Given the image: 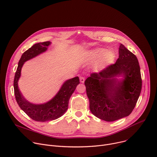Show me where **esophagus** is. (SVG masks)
<instances>
[{"mask_svg": "<svg viewBox=\"0 0 157 157\" xmlns=\"http://www.w3.org/2000/svg\"><path fill=\"white\" fill-rule=\"evenodd\" d=\"M79 79H80V82H81L83 83V82H84V80H85V78H84V77L81 76V77L79 78Z\"/></svg>", "mask_w": 157, "mask_h": 157, "instance_id": "1", "label": "esophagus"}]
</instances>
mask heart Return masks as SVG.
Listing matches in <instances>:
<instances>
[{
  "label": "heart",
  "mask_w": 157,
  "mask_h": 157,
  "mask_svg": "<svg viewBox=\"0 0 157 157\" xmlns=\"http://www.w3.org/2000/svg\"><path fill=\"white\" fill-rule=\"evenodd\" d=\"M102 56L103 61H109L111 59V54L109 52H106V50L103 48H98L91 49L88 51L87 57L90 60H96Z\"/></svg>",
  "instance_id": "1"
}]
</instances>
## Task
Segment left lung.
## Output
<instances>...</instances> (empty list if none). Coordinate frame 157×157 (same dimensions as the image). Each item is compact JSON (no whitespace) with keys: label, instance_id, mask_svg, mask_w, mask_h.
I'll list each match as a JSON object with an SVG mask.
<instances>
[{"label":"left lung","instance_id":"left-lung-1","mask_svg":"<svg viewBox=\"0 0 157 157\" xmlns=\"http://www.w3.org/2000/svg\"><path fill=\"white\" fill-rule=\"evenodd\" d=\"M122 75L118 81L114 77ZM91 113L97 118L113 121L130 115L140 96L142 80L136 56L122 44L119 58L100 72L91 73L84 82Z\"/></svg>","mask_w":157,"mask_h":157}]
</instances>
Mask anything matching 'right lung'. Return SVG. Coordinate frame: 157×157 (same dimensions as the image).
<instances>
[{
    "label": "right lung",
    "instance_id": "right-lung-1",
    "mask_svg": "<svg viewBox=\"0 0 157 157\" xmlns=\"http://www.w3.org/2000/svg\"><path fill=\"white\" fill-rule=\"evenodd\" d=\"M50 44L51 42L49 41L39 42L25 51L19 61L14 77L13 89L16 101L21 109L31 119L36 121L44 122L54 120L63 116L67 109L71 96L79 84V79L78 76L67 80L51 100L44 104L34 105L31 103L23 97L18 88L17 82L21 76V71L24 63L39 54L45 52Z\"/></svg>",
    "mask_w": 157,
    "mask_h": 157
}]
</instances>
